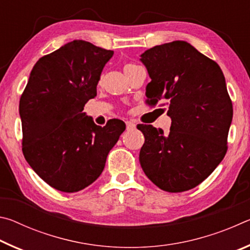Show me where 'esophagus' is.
<instances>
[{"label": "esophagus", "instance_id": "1", "mask_svg": "<svg viewBox=\"0 0 250 250\" xmlns=\"http://www.w3.org/2000/svg\"><path fill=\"white\" fill-rule=\"evenodd\" d=\"M126 130H133L135 128V124L133 121H125Z\"/></svg>", "mask_w": 250, "mask_h": 250}]
</instances>
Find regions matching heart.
I'll list each match as a JSON object with an SVG mask.
<instances>
[{
    "label": "heart",
    "mask_w": 250,
    "mask_h": 250,
    "mask_svg": "<svg viewBox=\"0 0 250 250\" xmlns=\"http://www.w3.org/2000/svg\"><path fill=\"white\" fill-rule=\"evenodd\" d=\"M133 66H135V65L134 64H125V67H124V70L125 69H128V68H131V67H133Z\"/></svg>",
    "instance_id": "heart-1"
}]
</instances>
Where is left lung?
Masks as SVG:
<instances>
[{
    "instance_id": "1",
    "label": "left lung",
    "mask_w": 250,
    "mask_h": 250,
    "mask_svg": "<svg viewBox=\"0 0 250 250\" xmlns=\"http://www.w3.org/2000/svg\"><path fill=\"white\" fill-rule=\"evenodd\" d=\"M151 82L146 104L166 101L170 132L139 125L145 135L139 161L161 189L179 193L207 179L227 152L232 104L216 62L183 41L154 46L141 55ZM163 104V105H164Z\"/></svg>"
}]
</instances>
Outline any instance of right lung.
<instances>
[{
    "mask_svg": "<svg viewBox=\"0 0 250 250\" xmlns=\"http://www.w3.org/2000/svg\"><path fill=\"white\" fill-rule=\"evenodd\" d=\"M112 55L86 41L67 43L37 61L21 96L23 154L36 174L61 192L94 183L125 130L119 119L100 126L83 112L97 96Z\"/></svg>",
    "mask_w": 250,
    "mask_h": 250,
    "instance_id": "right-lung-1",
    "label": "right lung"
}]
</instances>
